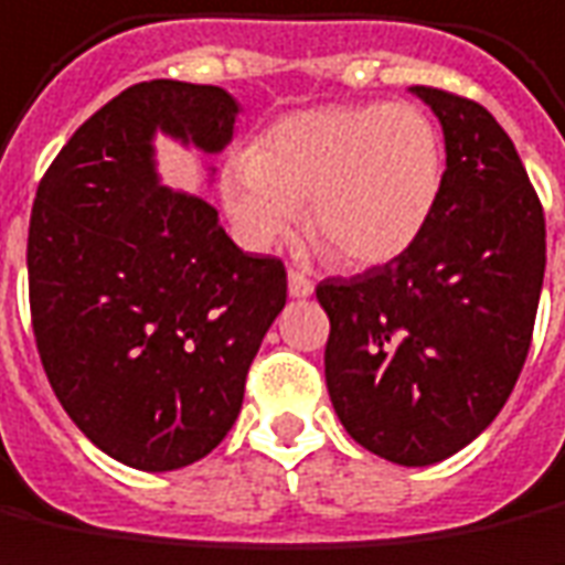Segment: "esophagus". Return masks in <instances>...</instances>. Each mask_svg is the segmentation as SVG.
Masks as SVG:
<instances>
[{"label":"esophagus","mask_w":565,"mask_h":565,"mask_svg":"<svg viewBox=\"0 0 565 565\" xmlns=\"http://www.w3.org/2000/svg\"><path fill=\"white\" fill-rule=\"evenodd\" d=\"M289 295L291 298H307V295H313V279L301 270H289Z\"/></svg>","instance_id":"esophagus-1"}]
</instances>
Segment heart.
I'll list each match as a JSON object with an SVG mask.
<instances>
[{"label": "heart", "mask_w": 565, "mask_h": 565, "mask_svg": "<svg viewBox=\"0 0 565 565\" xmlns=\"http://www.w3.org/2000/svg\"><path fill=\"white\" fill-rule=\"evenodd\" d=\"M443 138L412 104H348L295 113L233 159L221 193L252 248L289 243L301 227L348 267L406 255L434 215Z\"/></svg>", "instance_id": "obj_1"}]
</instances>
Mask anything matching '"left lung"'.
<instances>
[{
    "label": "left lung",
    "instance_id": "8db88e82",
    "mask_svg": "<svg viewBox=\"0 0 565 565\" xmlns=\"http://www.w3.org/2000/svg\"><path fill=\"white\" fill-rule=\"evenodd\" d=\"M446 135L434 215L406 255L317 286L326 384L348 434L424 468L492 424L523 372L544 279V209L508 131L470 97L415 85Z\"/></svg>",
    "mask_w": 565,
    "mask_h": 565
}]
</instances>
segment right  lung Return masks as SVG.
<instances>
[{
	"mask_svg": "<svg viewBox=\"0 0 565 565\" xmlns=\"http://www.w3.org/2000/svg\"><path fill=\"white\" fill-rule=\"evenodd\" d=\"M233 119L217 85L138 82L39 181L26 236L39 360L73 424L128 468H186L227 437L286 307L282 260L245 255L209 202L157 184V128L217 153Z\"/></svg>",
	"mask_w": 565,
	"mask_h": 565,
	"instance_id": "right-lung-1",
	"label": "right lung"
}]
</instances>
